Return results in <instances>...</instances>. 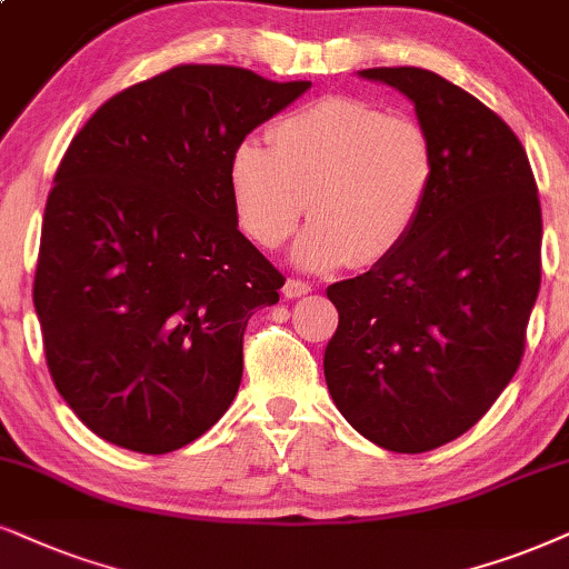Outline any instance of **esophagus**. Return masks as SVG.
Returning a JSON list of instances; mask_svg holds the SVG:
<instances>
[{"label": "esophagus", "mask_w": 569, "mask_h": 569, "mask_svg": "<svg viewBox=\"0 0 569 569\" xmlns=\"http://www.w3.org/2000/svg\"><path fill=\"white\" fill-rule=\"evenodd\" d=\"M312 291V286L309 283H305V280H299V278H291L289 283L283 286V293L289 299H299V297H307V293Z\"/></svg>", "instance_id": "obj_1"}]
</instances>
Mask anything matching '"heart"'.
Returning a JSON list of instances; mask_svg holds the SVG:
<instances>
[{
	"label": "heart",
	"mask_w": 569,
	"mask_h": 569,
	"mask_svg": "<svg viewBox=\"0 0 569 569\" xmlns=\"http://www.w3.org/2000/svg\"><path fill=\"white\" fill-rule=\"evenodd\" d=\"M270 147L243 139L228 164L236 220L262 249L291 239L307 270L386 262L409 241L436 183L426 128L351 97H326L270 128Z\"/></svg>",
	"instance_id": "b5f03b06"
}]
</instances>
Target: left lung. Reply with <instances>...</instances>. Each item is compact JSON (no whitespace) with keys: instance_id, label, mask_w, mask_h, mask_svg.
I'll list each match as a JSON object with an SVG mask.
<instances>
[{"instance_id":"8db88e82","label":"left lung","mask_w":569,"mask_h":569,"mask_svg":"<svg viewBox=\"0 0 569 569\" xmlns=\"http://www.w3.org/2000/svg\"><path fill=\"white\" fill-rule=\"evenodd\" d=\"M359 76L412 99L436 183L397 254L328 286L338 328L322 365L351 428L420 455L467 433L520 368L541 289V201L520 139L472 93L422 68Z\"/></svg>"}]
</instances>
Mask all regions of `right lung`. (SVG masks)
Here are the masks:
<instances>
[{"label":"right lung","mask_w":569,"mask_h":569,"mask_svg":"<svg viewBox=\"0 0 569 569\" xmlns=\"http://www.w3.org/2000/svg\"><path fill=\"white\" fill-rule=\"evenodd\" d=\"M309 81L178 64L114 93L64 152L33 307L60 397L141 455L197 441L243 372V330L286 278L239 231L228 164Z\"/></svg>","instance_id":"1"}]
</instances>
